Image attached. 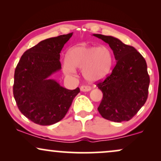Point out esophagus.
<instances>
[{"label": "esophagus", "mask_w": 161, "mask_h": 161, "mask_svg": "<svg viewBox=\"0 0 161 161\" xmlns=\"http://www.w3.org/2000/svg\"><path fill=\"white\" fill-rule=\"evenodd\" d=\"M91 87L87 86H82L80 87V90L82 92H89L91 91Z\"/></svg>", "instance_id": "esophagus-1"}]
</instances>
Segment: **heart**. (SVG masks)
<instances>
[{
	"label": "heart",
	"mask_w": 161,
	"mask_h": 161,
	"mask_svg": "<svg viewBox=\"0 0 161 161\" xmlns=\"http://www.w3.org/2000/svg\"><path fill=\"white\" fill-rule=\"evenodd\" d=\"M114 64V54L108 46L77 45L66 53L64 71L73 75L75 69H82L86 80L95 82L102 80L110 74Z\"/></svg>",
	"instance_id": "obj_1"
}]
</instances>
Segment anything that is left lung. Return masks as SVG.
I'll list each match as a JSON object with an SVG mask.
<instances>
[{
  "mask_svg": "<svg viewBox=\"0 0 161 161\" xmlns=\"http://www.w3.org/2000/svg\"><path fill=\"white\" fill-rule=\"evenodd\" d=\"M93 36L108 44L116 60L111 74L97 85L103 93L97 110L108 120L129 121L147 98L150 78L145 58L135 47L118 38L101 34Z\"/></svg>",
  "mask_w": 161,
  "mask_h": 161,
  "instance_id": "1",
  "label": "left lung"
}]
</instances>
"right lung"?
Wrapping results in <instances>:
<instances>
[{
  "mask_svg": "<svg viewBox=\"0 0 161 161\" xmlns=\"http://www.w3.org/2000/svg\"><path fill=\"white\" fill-rule=\"evenodd\" d=\"M73 32L50 38L27 50L14 73V96L20 112L36 124L49 125L60 121L80 92L69 90L54 79L61 69L60 53Z\"/></svg>",
  "mask_w": 161,
  "mask_h": 161,
  "instance_id": "add662e5",
  "label": "right lung"
}]
</instances>
